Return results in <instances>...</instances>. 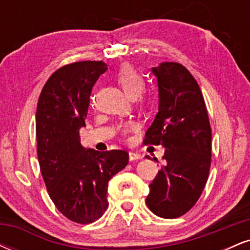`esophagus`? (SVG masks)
I'll list each match as a JSON object with an SVG mask.
<instances>
[{"mask_svg":"<svg viewBox=\"0 0 250 250\" xmlns=\"http://www.w3.org/2000/svg\"><path fill=\"white\" fill-rule=\"evenodd\" d=\"M140 159H142L141 154L135 153V151H129V160H130V161H135V160H140Z\"/></svg>","mask_w":250,"mask_h":250,"instance_id":"1","label":"esophagus"}]
</instances>
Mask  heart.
<instances>
[{
	"label": "heart",
	"mask_w": 250,
	"mask_h": 250,
	"mask_svg": "<svg viewBox=\"0 0 250 250\" xmlns=\"http://www.w3.org/2000/svg\"><path fill=\"white\" fill-rule=\"evenodd\" d=\"M115 80L120 87L123 89V91L130 97L139 96L143 90V87H145V80H143L141 74L129 64H123L117 70ZM135 129H137V125L134 121H127L121 125V131L123 135H128Z\"/></svg>",
	"instance_id": "obj_1"
}]
</instances>
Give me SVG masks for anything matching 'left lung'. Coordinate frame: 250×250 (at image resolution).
<instances>
[{
  "label": "left lung",
  "mask_w": 250,
  "mask_h": 250,
  "mask_svg": "<svg viewBox=\"0 0 250 250\" xmlns=\"http://www.w3.org/2000/svg\"><path fill=\"white\" fill-rule=\"evenodd\" d=\"M151 71L157 77L159 113L143 143L165 147L166 165L149 185L146 203L157 216L175 219L193 208L207 183L211 129L201 89L187 68L163 62Z\"/></svg>",
  "instance_id": "1"
}]
</instances>
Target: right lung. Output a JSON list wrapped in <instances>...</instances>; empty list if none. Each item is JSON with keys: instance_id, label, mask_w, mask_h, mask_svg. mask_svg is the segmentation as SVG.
<instances>
[{"instance_id": "add662e5", "label": "right lung", "mask_w": 250, "mask_h": 250, "mask_svg": "<svg viewBox=\"0 0 250 250\" xmlns=\"http://www.w3.org/2000/svg\"><path fill=\"white\" fill-rule=\"evenodd\" d=\"M107 70L103 61L63 65L43 87L36 109L37 157L54 205L67 219L87 225L108 208V182L127 166L125 150L82 147L94 84Z\"/></svg>"}]
</instances>
